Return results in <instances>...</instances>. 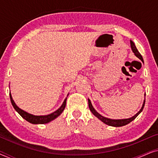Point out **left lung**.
Returning <instances> with one entry per match:
<instances>
[{
    "label": "left lung",
    "instance_id": "8db88e82",
    "mask_svg": "<svg viewBox=\"0 0 158 158\" xmlns=\"http://www.w3.org/2000/svg\"><path fill=\"white\" fill-rule=\"evenodd\" d=\"M130 44H131V50H132L134 54H135V55L137 57L139 58V60H141V61L142 62H144L143 58H142V55H140V53L139 52V51L137 50V47H136V46H135V43H134L131 40H130ZM144 96H145V94H144ZM88 106H89V109L90 110V111L92 112V114H94V116H96V117L98 118L99 120H101V122L104 123V124L109 125V126L115 127L124 126V125L128 124L129 123H130L131 122H132V121L135 119V118L137 117V116L139 115V114L142 111V110H143L144 106V103H145V100H144L143 104H142V106L141 108V109H140L139 111H138L137 113L136 114L135 116H133L132 117H130V118H123V119H111V118H109L104 117V116H103L102 115H101L100 114H98V112L96 111V109H94V106H93L92 103H91V102H90V100L89 98L88 99Z\"/></svg>",
    "mask_w": 158,
    "mask_h": 158
}]
</instances>
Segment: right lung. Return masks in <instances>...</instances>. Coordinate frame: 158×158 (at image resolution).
<instances>
[{"mask_svg": "<svg viewBox=\"0 0 158 158\" xmlns=\"http://www.w3.org/2000/svg\"><path fill=\"white\" fill-rule=\"evenodd\" d=\"M68 95H69V94H68L67 97L68 96ZM67 97H66V98L64 100L61 106H60L59 109L57 110V111H54L53 113H52L50 114H47V115L35 116V115H33V114L28 113V112L23 111V110L20 109V108H19L18 106L15 103L14 101L13 100L12 96L10 93V101H11L12 106L14 108V109L16 110V111L18 112L19 114H20V116H21V117H23L25 120H27V122H29V123H31V124H47V123L52 122V121L55 119L56 118L58 117V116H59L60 114L62 113V111H64V108H65Z\"/></svg>", "mask_w": 158, "mask_h": 158, "instance_id": "right-lung-1", "label": "right lung"}]
</instances>
